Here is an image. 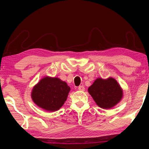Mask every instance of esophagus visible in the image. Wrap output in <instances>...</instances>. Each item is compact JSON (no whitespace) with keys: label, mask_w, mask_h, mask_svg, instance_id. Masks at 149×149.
Instances as JSON below:
<instances>
[{"label":"esophagus","mask_w":149,"mask_h":149,"mask_svg":"<svg viewBox=\"0 0 149 149\" xmlns=\"http://www.w3.org/2000/svg\"><path fill=\"white\" fill-rule=\"evenodd\" d=\"M78 89H79V90H81V91H84L85 90V88H84V86H83V85H80V86H79V87H78Z\"/></svg>","instance_id":"obj_1"}]
</instances>
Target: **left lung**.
<instances>
[{"mask_svg": "<svg viewBox=\"0 0 149 149\" xmlns=\"http://www.w3.org/2000/svg\"><path fill=\"white\" fill-rule=\"evenodd\" d=\"M70 91L66 83L59 78L45 77L33 87L31 97L39 107L53 112L64 104Z\"/></svg>", "mask_w": 149, "mask_h": 149, "instance_id": "8db88e82", "label": "left lung"}]
</instances>
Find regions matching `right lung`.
I'll use <instances>...</instances> for the list:
<instances>
[{"instance_id": "add662e5", "label": "right lung", "mask_w": 149, "mask_h": 149, "mask_svg": "<svg viewBox=\"0 0 149 149\" xmlns=\"http://www.w3.org/2000/svg\"><path fill=\"white\" fill-rule=\"evenodd\" d=\"M97 104L102 108H110L120 101L122 91L116 80L113 78L96 79L88 89Z\"/></svg>"}]
</instances>
